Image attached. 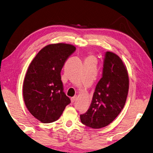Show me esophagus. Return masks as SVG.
<instances>
[{
	"instance_id": "1",
	"label": "esophagus",
	"mask_w": 153,
	"mask_h": 153,
	"mask_svg": "<svg viewBox=\"0 0 153 153\" xmlns=\"http://www.w3.org/2000/svg\"><path fill=\"white\" fill-rule=\"evenodd\" d=\"M76 96H74V97H73V98H71V102L73 103L74 101L76 100Z\"/></svg>"
}]
</instances>
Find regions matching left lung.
<instances>
[{"mask_svg": "<svg viewBox=\"0 0 153 153\" xmlns=\"http://www.w3.org/2000/svg\"><path fill=\"white\" fill-rule=\"evenodd\" d=\"M129 83L124 62L116 53L107 51L102 77L96 86L88 111L80 116L81 122L92 129L102 128L111 123L126 104Z\"/></svg>", "mask_w": 153, "mask_h": 153, "instance_id": "obj_1", "label": "left lung"}]
</instances>
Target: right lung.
Returning a JSON list of instances; mask_svg holds the SVG:
<instances>
[{
    "mask_svg": "<svg viewBox=\"0 0 153 153\" xmlns=\"http://www.w3.org/2000/svg\"><path fill=\"white\" fill-rule=\"evenodd\" d=\"M76 48L52 43L40 50L30 64L23 84V97L30 113L43 123L57 121L71 100L63 92L61 71Z\"/></svg>",
    "mask_w": 153,
    "mask_h": 153,
    "instance_id": "1",
    "label": "right lung"
}]
</instances>
